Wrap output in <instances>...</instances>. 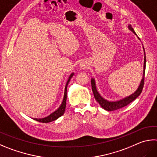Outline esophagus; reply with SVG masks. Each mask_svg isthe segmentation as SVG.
Segmentation results:
<instances>
[{
	"instance_id": "esophagus-1",
	"label": "esophagus",
	"mask_w": 157,
	"mask_h": 157,
	"mask_svg": "<svg viewBox=\"0 0 157 157\" xmlns=\"http://www.w3.org/2000/svg\"><path fill=\"white\" fill-rule=\"evenodd\" d=\"M80 67H81V69H85V67H86V66H85V65L83 64H81Z\"/></svg>"
}]
</instances>
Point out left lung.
<instances>
[{"label": "left lung", "mask_w": 157, "mask_h": 157, "mask_svg": "<svg viewBox=\"0 0 157 157\" xmlns=\"http://www.w3.org/2000/svg\"><path fill=\"white\" fill-rule=\"evenodd\" d=\"M128 29H129L131 31L136 34V33L134 31L133 28L132 27L131 25L128 26ZM144 73H143V78H142L141 83L139 84V88H137L135 93L132 95L127 97V98H125L123 99H120L119 101H107L106 99H104L102 97L99 95L98 93V90H97V88L95 86V82L94 79H91V86H92V90L93 92L94 97H95V99L96 101L98 102L99 105L104 108V110H108V111H113L115 110L119 109V108H121L124 106H127L128 104L131 103L132 101L135 100L139 96V95L141 93V91L143 90L144 85V76H145V71H146V53H145V50L144 48Z\"/></svg>", "instance_id": "obj_1"}]
</instances>
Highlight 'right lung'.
<instances>
[{
	"mask_svg": "<svg viewBox=\"0 0 157 157\" xmlns=\"http://www.w3.org/2000/svg\"><path fill=\"white\" fill-rule=\"evenodd\" d=\"M74 73H72L70 75L69 79L66 84V86H65V90H64V99L63 101H62V103L60 105V106L59 107V108L58 110H56L55 112H53V113H51L50 115H49L48 117H46L44 118H42V119H33L34 120H36L37 121L39 122H42V123H49V122H51L54 120H56L58 118H59V117H61L63 114L64 113L65 111V108H66V103H67V86L68 84L70 81V79H71V78L73 76Z\"/></svg>",
	"mask_w": 157,
	"mask_h": 157,
	"instance_id": "1",
	"label": "right lung"
}]
</instances>
